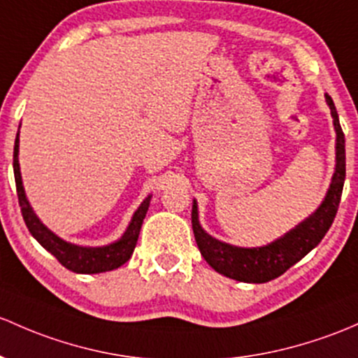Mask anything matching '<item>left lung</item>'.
<instances>
[{"label": "left lung", "mask_w": 358, "mask_h": 358, "mask_svg": "<svg viewBox=\"0 0 358 358\" xmlns=\"http://www.w3.org/2000/svg\"><path fill=\"white\" fill-rule=\"evenodd\" d=\"M331 116H333L334 131H336V164H334L333 178L329 189L322 199L321 206L300 221L295 228L285 233L283 236L262 247H236L231 243L210 236L199 221L197 201L194 199L192 204V228H194L195 242L206 262L216 273L231 280L243 281V283H266L281 276L285 271L306 257L308 252L319 245L324 235L328 233L336 216L340 206L341 192L345 183V135L341 130L340 118L333 99L324 94Z\"/></svg>", "instance_id": "obj_1"}]
</instances>
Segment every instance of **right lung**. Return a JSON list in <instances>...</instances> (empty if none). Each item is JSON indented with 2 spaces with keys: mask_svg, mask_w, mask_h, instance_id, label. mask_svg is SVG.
Returning <instances> with one entry per match:
<instances>
[{
  "mask_svg": "<svg viewBox=\"0 0 358 358\" xmlns=\"http://www.w3.org/2000/svg\"><path fill=\"white\" fill-rule=\"evenodd\" d=\"M18 148H20V138H15V148H13V173H15V183H17V195H18V204H20L22 216H24L25 224H27L30 235L37 240L50 254L55 255L66 269L73 271L78 274H96V273H106V271H113L120 266L125 264L127 261L134 254V248L137 245L138 233H141L142 223L148 214L150 197L142 201L137 210L131 216L129 227H127L125 233L120 236L116 242L108 243L103 247H82L75 245V243L66 242L62 236L52 233L43 221L37 217L34 213L32 206H30L27 195H25L24 183H22V173H20V163H18Z\"/></svg>",
  "mask_w": 358,
  "mask_h": 358,
  "instance_id": "1",
  "label": "right lung"
}]
</instances>
